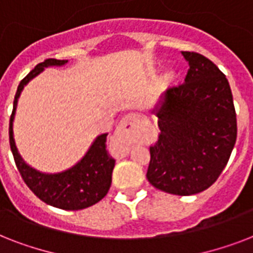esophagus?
Instances as JSON below:
<instances>
[{
    "label": "esophagus",
    "mask_w": 253,
    "mask_h": 253,
    "mask_svg": "<svg viewBox=\"0 0 253 253\" xmlns=\"http://www.w3.org/2000/svg\"><path fill=\"white\" fill-rule=\"evenodd\" d=\"M139 117L136 114H128L126 115L125 118L122 119V122L119 125L118 130L115 132V135L111 139V143L114 144L117 148H118L119 154L122 155V156H126L128 154V147L126 146V143H125V135L127 132H130L132 128L135 127L136 122H138Z\"/></svg>",
    "instance_id": "34e87169"
}]
</instances>
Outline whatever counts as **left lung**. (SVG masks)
I'll return each instance as SVG.
<instances>
[{"label": "left lung", "mask_w": 253, "mask_h": 253, "mask_svg": "<svg viewBox=\"0 0 253 253\" xmlns=\"http://www.w3.org/2000/svg\"><path fill=\"white\" fill-rule=\"evenodd\" d=\"M184 84L170 87L152 109L158 143L150 148L147 178L163 192L192 196L210 188L236 142V114L227 79L211 60L182 51Z\"/></svg>", "instance_id": "left-lung-1"}]
</instances>
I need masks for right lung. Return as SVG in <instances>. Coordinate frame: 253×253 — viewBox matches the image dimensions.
I'll return each instance as SVG.
<instances>
[{
    "label": "right lung",
    "instance_id": "right-lung-1",
    "mask_svg": "<svg viewBox=\"0 0 253 253\" xmlns=\"http://www.w3.org/2000/svg\"><path fill=\"white\" fill-rule=\"evenodd\" d=\"M68 60L47 59L35 67L19 83L14 97L13 113L10 117L9 138L17 168L31 192L47 205L63 210H81L97 204L106 196L111 185L115 160L106 150L107 134H101L93 140L85 155L71 168L56 173L41 172L27 164L22 158L14 139V119L18 99L30 81L48 67H63Z\"/></svg>",
    "mask_w": 253,
    "mask_h": 253
}]
</instances>
